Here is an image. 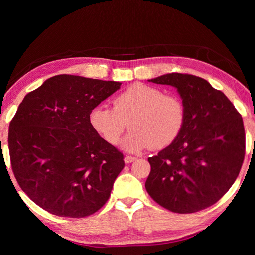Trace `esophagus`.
Segmentation results:
<instances>
[{
    "mask_svg": "<svg viewBox=\"0 0 255 255\" xmlns=\"http://www.w3.org/2000/svg\"><path fill=\"white\" fill-rule=\"evenodd\" d=\"M125 163H131V162H133V161H136L137 159L136 158H134V156H130V155H126V156H125Z\"/></svg>",
    "mask_w": 255,
    "mask_h": 255,
    "instance_id": "1",
    "label": "esophagus"
}]
</instances>
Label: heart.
<instances>
[{"label":"heart","mask_w":255,"mask_h":255,"mask_svg":"<svg viewBox=\"0 0 255 255\" xmlns=\"http://www.w3.org/2000/svg\"><path fill=\"white\" fill-rule=\"evenodd\" d=\"M114 108L105 104L91 111L92 128L111 144L121 139L127 123L131 131L122 147L129 152L162 149L171 144L185 124V105L176 95L144 83H133L114 99Z\"/></svg>","instance_id":"heart-1"}]
</instances>
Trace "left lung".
<instances>
[{"label": "left lung", "instance_id": "obj_1", "mask_svg": "<svg viewBox=\"0 0 255 255\" xmlns=\"http://www.w3.org/2000/svg\"><path fill=\"white\" fill-rule=\"evenodd\" d=\"M148 81L175 88L186 116L174 141L148 159L145 189L173 213L203 210L217 203L239 175L246 150L242 117L223 92L196 75L167 73Z\"/></svg>", "mask_w": 255, "mask_h": 255}]
</instances>
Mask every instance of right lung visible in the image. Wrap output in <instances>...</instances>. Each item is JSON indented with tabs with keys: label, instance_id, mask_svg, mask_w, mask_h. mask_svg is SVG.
Segmentation results:
<instances>
[{
	"label": "right lung",
	"instance_id": "add662e5",
	"mask_svg": "<svg viewBox=\"0 0 255 255\" xmlns=\"http://www.w3.org/2000/svg\"><path fill=\"white\" fill-rule=\"evenodd\" d=\"M121 85L59 74L19 104L8 130L12 169L20 188L42 209L82 218L110 198L124 156L92 128L89 116Z\"/></svg>",
	"mask_w": 255,
	"mask_h": 255
}]
</instances>
